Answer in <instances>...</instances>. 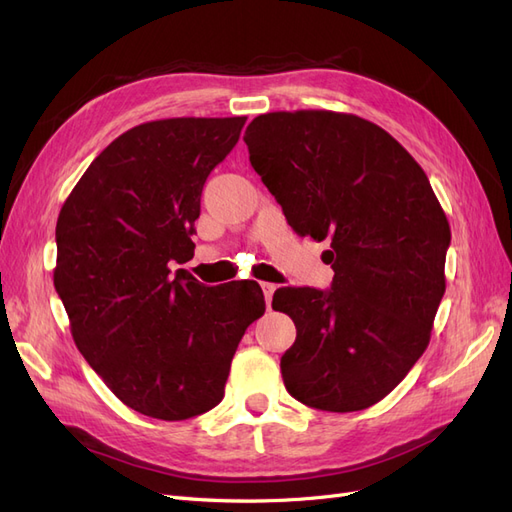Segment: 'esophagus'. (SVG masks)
Returning <instances> with one entry per match:
<instances>
[{
	"label": "esophagus",
	"instance_id": "esophagus-1",
	"mask_svg": "<svg viewBox=\"0 0 512 512\" xmlns=\"http://www.w3.org/2000/svg\"><path fill=\"white\" fill-rule=\"evenodd\" d=\"M262 292H265V299H267V305H271V299H273V292L277 288V284H271V282H262Z\"/></svg>",
	"mask_w": 512,
	"mask_h": 512
}]
</instances>
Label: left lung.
I'll return each instance as SVG.
<instances>
[{"label": "left lung", "instance_id": "obj_1", "mask_svg": "<svg viewBox=\"0 0 512 512\" xmlns=\"http://www.w3.org/2000/svg\"><path fill=\"white\" fill-rule=\"evenodd\" d=\"M243 141L292 230L331 241V290L273 294L297 327L280 363L286 391L327 412L378 404L421 359L446 290L451 228L425 170L350 113L258 115Z\"/></svg>", "mask_w": 512, "mask_h": 512}]
</instances>
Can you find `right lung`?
Here are the masks:
<instances>
[{
    "mask_svg": "<svg viewBox=\"0 0 512 512\" xmlns=\"http://www.w3.org/2000/svg\"><path fill=\"white\" fill-rule=\"evenodd\" d=\"M247 117H175L117 136L59 211L55 290L76 348L128 408L185 421L224 397L245 329L265 314L256 282L205 286L194 256L211 170Z\"/></svg>",
    "mask_w": 512,
    "mask_h": 512,
    "instance_id": "obj_1",
    "label": "right lung"
}]
</instances>
